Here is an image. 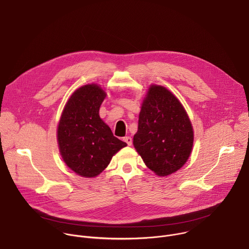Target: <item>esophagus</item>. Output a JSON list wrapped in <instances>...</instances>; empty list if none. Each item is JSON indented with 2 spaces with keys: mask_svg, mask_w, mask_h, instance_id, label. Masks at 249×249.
Returning <instances> with one entry per match:
<instances>
[{
  "mask_svg": "<svg viewBox=\"0 0 249 249\" xmlns=\"http://www.w3.org/2000/svg\"><path fill=\"white\" fill-rule=\"evenodd\" d=\"M123 140H124V142H126L128 146H131V145H132V138H131V137H129V136H128V137H125Z\"/></svg>",
  "mask_w": 249,
  "mask_h": 249,
  "instance_id": "obj_1",
  "label": "esophagus"
}]
</instances>
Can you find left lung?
Segmentation results:
<instances>
[{
  "label": "left lung",
  "mask_w": 249,
  "mask_h": 249,
  "mask_svg": "<svg viewBox=\"0 0 249 249\" xmlns=\"http://www.w3.org/2000/svg\"><path fill=\"white\" fill-rule=\"evenodd\" d=\"M193 128L180 103L167 89L153 85L142 103L133 144L159 176L181 168L193 147Z\"/></svg>",
  "instance_id": "left-lung-1"
}]
</instances>
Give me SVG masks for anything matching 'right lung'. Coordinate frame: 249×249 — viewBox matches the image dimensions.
<instances>
[{"label":"right lung","instance_id":"right-lung-1","mask_svg":"<svg viewBox=\"0 0 249 249\" xmlns=\"http://www.w3.org/2000/svg\"><path fill=\"white\" fill-rule=\"evenodd\" d=\"M105 96V91L95 84L81 87L67 101L59 121L60 154L65 163L83 177L98 175L127 146L99 117Z\"/></svg>","mask_w":249,"mask_h":249}]
</instances>
